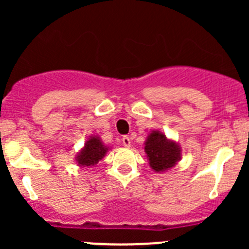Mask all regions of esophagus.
<instances>
[{"label":"esophagus","mask_w":249,"mask_h":249,"mask_svg":"<svg viewBox=\"0 0 249 249\" xmlns=\"http://www.w3.org/2000/svg\"><path fill=\"white\" fill-rule=\"evenodd\" d=\"M122 141H123V145H124V147L129 148L130 145H131V140H130V137L124 136V137H123Z\"/></svg>","instance_id":"1"}]
</instances>
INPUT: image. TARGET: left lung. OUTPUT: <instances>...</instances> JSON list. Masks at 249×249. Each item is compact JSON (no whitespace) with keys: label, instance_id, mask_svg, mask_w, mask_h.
<instances>
[{"label":"left lung","instance_id":"left-lung-1","mask_svg":"<svg viewBox=\"0 0 249 249\" xmlns=\"http://www.w3.org/2000/svg\"><path fill=\"white\" fill-rule=\"evenodd\" d=\"M144 152L153 171L160 173L171 170L182 158V149L164 132L153 130L144 142Z\"/></svg>","mask_w":249,"mask_h":249}]
</instances>
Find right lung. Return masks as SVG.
<instances>
[{
	"mask_svg": "<svg viewBox=\"0 0 249 249\" xmlns=\"http://www.w3.org/2000/svg\"><path fill=\"white\" fill-rule=\"evenodd\" d=\"M108 149L109 147L105 145L99 136L91 135L84 143V147L76 155V162L80 167L95 166L107 154Z\"/></svg>",
	"mask_w": 249,
	"mask_h": 249,
	"instance_id": "add662e5",
	"label": "right lung"
}]
</instances>
